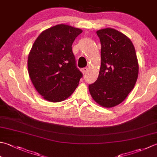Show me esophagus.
Segmentation results:
<instances>
[{"label": "esophagus", "mask_w": 157, "mask_h": 157, "mask_svg": "<svg viewBox=\"0 0 157 157\" xmlns=\"http://www.w3.org/2000/svg\"><path fill=\"white\" fill-rule=\"evenodd\" d=\"M81 71H82V72L83 74H84V73H86L88 71V68H87V67H85V68L82 69Z\"/></svg>", "instance_id": "esophagus-1"}]
</instances>
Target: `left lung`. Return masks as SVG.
I'll list each match as a JSON object with an SVG mask.
<instances>
[{"label": "left lung", "mask_w": 157, "mask_h": 157, "mask_svg": "<svg viewBox=\"0 0 157 157\" xmlns=\"http://www.w3.org/2000/svg\"><path fill=\"white\" fill-rule=\"evenodd\" d=\"M99 37L101 68L96 82L88 86L93 99L104 107L122 103L137 82L139 65L130 39L113 29L97 31Z\"/></svg>", "instance_id": "obj_1"}]
</instances>
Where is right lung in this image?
Segmentation results:
<instances>
[{"label":"right lung","mask_w":157,"mask_h":157,"mask_svg":"<svg viewBox=\"0 0 157 157\" xmlns=\"http://www.w3.org/2000/svg\"><path fill=\"white\" fill-rule=\"evenodd\" d=\"M82 30L58 24L43 31L28 58L30 78L36 91L50 102L67 99L78 87L82 73L76 66L72 44Z\"/></svg>","instance_id":"right-lung-1"}]
</instances>
